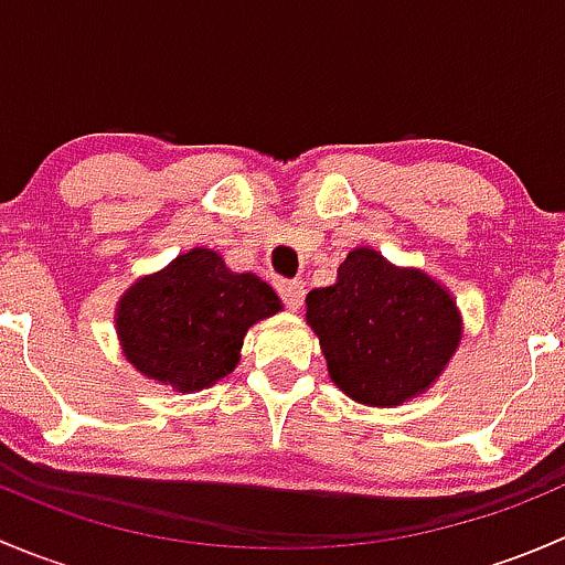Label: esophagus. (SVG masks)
Instances as JSON below:
<instances>
[{
	"instance_id": "34e87169",
	"label": "esophagus",
	"mask_w": 565,
	"mask_h": 565,
	"mask_svg": "<svg viewBox=\"0 0 565 565\" xmlns=\"http://www.w3.org/2000/svg\"><path fill=\"white\" fill-rule=\"evenodd\" d=\"M278 295H281V300L287 303L289 311H298L300 306H303L306 289L300 281H281L278 284Z\"/></svg>"
}]
</instances>
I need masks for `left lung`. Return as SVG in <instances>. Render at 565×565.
<instances>
[{"label":"left lung","instance_id":"8db88e82","mask_svg":"<svg viewBox=\"0 0 565 565\" xmlns=\"http://www.w3.org/2000/svg\"><path fill=\"white\" fill-rule=\"evenodd\" d=\"M306 322L335 388L369 407H398L429 391L465 333L446 284L372 246L352 248L335 284L306 295Z\"/></svg>","mask_w":565,"mask_h":565}]
</instances>
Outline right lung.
Here are the masks:
<instances>
[{
    "mask_svg": "<svg viewBox=\"0 0 565 565\" xmlns=\"http://www.w3.org/2000/svg\"><path fill=\"white\" fill-rule=\"evenodd\" d=\"M284 306L256 273H235L213 248H191L119 295L114 330L125 361L158 385L196 393L241 363L250 324Z\"/></svg>",
    "mask_w": 565,
    "mask_h": 565,
    "instance_id": "obj_1",
    "label": "right lung"
}]
</instances>
